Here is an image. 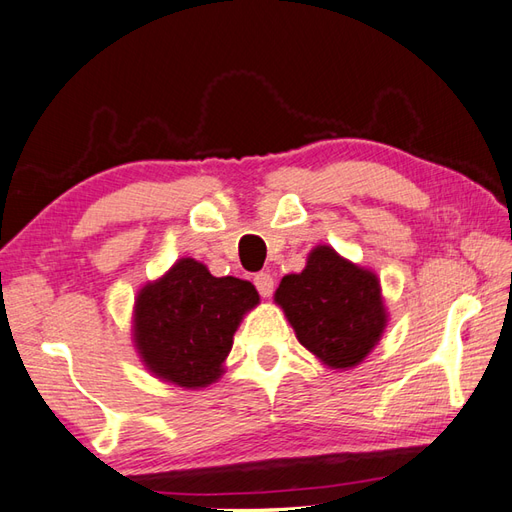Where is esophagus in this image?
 <instances>
[{
  "mask_svg": "<svg viewBox=\"0 0 512 512\" xmlns=\"http://www.w3.org/2000/svg\"><path fill=\"white\" fill-rule=\"evenodd\" d=\"M255 286L259 290V295L268 299L270 295H273V290H275V279L270 277V273H259L255 277Z\"/></svg>",
  "mask_w": 512,
  "mask_h": 512,
  "instance_id": "esophagus-1",
  "label": "esophagus"
}]
</instances>
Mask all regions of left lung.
I'll list each match as a JSON object with an SVG mask.
<instances>
[{"instance_id": "1", "label": "left lung", "mask_w": 512, "mask_h": 512, "mask_svg": "<svg viewBox=\"0 0 512 512\" xmlns=\"http://www.w3.org/2000/svg\"><path fill=\"white\" fill-rule=\"evenodd\" d=\"M275 303L299 343L325 367L341 372L372 354L389 321L378 275L328 244L310 250L301 273L281 279Z\"/></svg>"}]
</instances>
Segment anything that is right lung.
<instances>
[{"mask_svg":"<svg viewBox=\"0 0 512 512\" xmlns=\"http://www.w3.org/2000/svg\"><path fill=\"white\" fill-rule=\"evenodd\" d=\"M257 303L250 281L213 277L202 262L182 257L138 290L134 347L149 372L165 383L209 387L222 378L239 323Z\"/></svg>","mask_w":512,"mask_h":512,"instance_id":"obj_1","label":"right lung"}]
</instances>
